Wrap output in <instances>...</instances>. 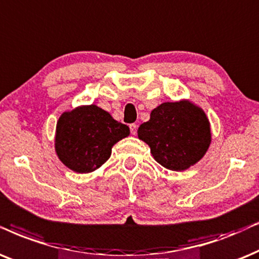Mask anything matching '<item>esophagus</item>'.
Instances as JSON below:
<instances>
[{
  "label": "esophagus",
  "instance_id": "1",
  "mask_svg": "<svg viewBox=\"0 0 259 259\" xmlns=\"http://www.w3.org/2000/svg\"><path fill=\"white\" fill-rule=\"evenodd\" d=\"M130 128H131V133H132L133 136H136V134H137V128H138L137 123H131Z\"/></svg>",
  "mask_w": 259,
  "mask_h": 259
}]
</instances>
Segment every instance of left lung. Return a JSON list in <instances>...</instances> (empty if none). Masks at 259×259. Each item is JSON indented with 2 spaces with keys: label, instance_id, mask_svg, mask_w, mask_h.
Segmentation results:
<instances>
[{
  "label": "left lung",
  "instance_id": "8db88e82",
  "mask_svg": "<svg viewBox=\"0 0 259 259\" xmlns=\"http://www.w3.org/2000/svg\"><path fill=\"white\" fill-rule=\"evenodd\" d=\"M138 137L150 146L156 162L172 171H184L202 159L211 142L206 113L188 100L154 108Z\"/></svg>",
  "mask_w": 259,
  "mask_h": 259
}]
</instances>
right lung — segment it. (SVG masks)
Segmentation results:
<instances>
[{
  "instance_id": "right-lung-1",
  "label": "right lung",
  "mask_w": 259,
  "mask_h": 259,
  "mask_svg": "<svg viewBox=\"0 0 259 259\" xmlns=\"http://www.w3.org/2000/svg\"><path fill=\"white\" fill-rule=\"evenodd\" d=\"M130 136L128 126L95 105L64 112L56 127L55 149L60 162L77 174L93 172L105 164L112 147Z\"/></svg>"
}]
</instances>
